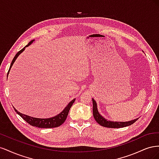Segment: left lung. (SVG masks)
I'll return each mask as SVG.
<instances>
[{
    "label": "left lung",
    "instance_id": "obj_1",
    "mask_svg": "<svg viewBox=\"0 0 159 159\" xmlns=\"http://www.w3.org/2000/svg\"><path fill=\"white\" fill-rule=\"evenodd\" d=\"M92 102H93V115L94 119L95 121H97L100 125H102V127H108V128L124 127L131 125L133 124L139 119V118L134 119L133 120H131V121H125V122L109 121V120H107L105 117H103L102 115L99 113L98 109L97 103H96V102L93 99H92Z\"/></svg>",
    "mask_w": 159,
    "mask_h": 159
}]
</instances>
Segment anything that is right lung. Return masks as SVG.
Here are the masks:
<instances>
[{"label":"right lung","instance_id":"right-lung-1","mask_svg":"<svg viewBox=\"0 0 159 159\" xmlns=\"http://www.w3.org/2000/svg\"><path fill=\"white\" fill-rule=\"evenodd\" d=\"M34 41V40H31L28 44L25 46L23 48L19 51L17 54L14 56V57L13 58L12 62H11V64L10 66V68H9V70L8 71V74H7V77L8 75L9 72H10V70L12 68V66L13 65V64L14 63V61H16V58L18 57V56L20 55L21 53L25 50V48L26 47L29 46ZM75 99H72L71 102L68 104V105L64 109V110L62 111L61 112H60L58 115H56L54 117H52L50 118H47V119H41V118H36V117H32L30 116H28V115H25L23 113H21L19 111L14 108V110H15V111L20 115V116L24 119L25 120V121L28 123H29L30 125H31L32 126L34 127H39V128H54V127H59L60 126L61 124H63L64 123V121H66V119L67 118V116H68V113H69V111L71 108V107L72 106V105L74 103Z\"/></svg>","mask_w":159,"mask_h":159}]
</instances>
